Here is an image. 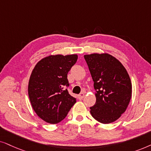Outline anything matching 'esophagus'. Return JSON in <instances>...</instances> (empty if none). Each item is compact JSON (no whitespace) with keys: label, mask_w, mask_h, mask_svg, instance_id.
<instances>
[{"label":"esophagus","mask_w":151,"mask_h":151,"mask_svg":"<svg viewBox=\"0 0 151 151\" xmlns=\"http://www.w3.org/2000/svg\"><path fill=\"white\" fill-rule=\"evenodd\" d=\"M84 96H85V94H84L83 92H81V93H80L79 95H78V97H79V99H82L84 97Z\"/></svg>","instance_id":"esophagus-1"}]
</instances>
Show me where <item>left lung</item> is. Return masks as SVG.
<instances>
[{
  "mask_svg": "<svg viewBox=\"0 0 151 151\" xmlns=\"http://www.w3.org/2000/svg\"><path fill=\"white\" fill-rule=\"evenodd\" d=\"M94 81L96 103L90 113L102 124L114 122L126 111L132 95V84L126 68L108 54L84 55Z\"/></svg>",
  "mask_w": 151,
  "mask_h": 151,
  "instance_id": "left-lung-1",
  "label": "left lung"
}]
</instances>
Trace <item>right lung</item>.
<instances>
[{
  "instance_id": "obj_1",
  "label": "right lung",
  "mask_w": 151,
  "mask_h": 151,
  "mask_svg": "<svg viewBox=\"0 0 151 151\" xmlns=\"http://www.w3.org/2000/svg\"><path fill=\"white\" fill-rule=\"evenodd\" d=\"M77 55H51L41 59L32 70L28 84L32 106L43 121L59 123L76 103L68 92V73L77 61Z\"/></svg>"
}]
</instances>
